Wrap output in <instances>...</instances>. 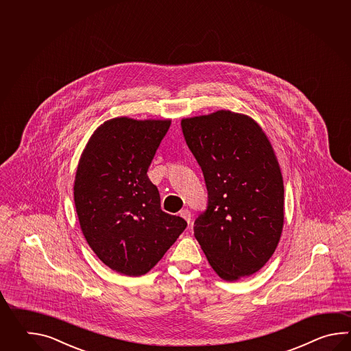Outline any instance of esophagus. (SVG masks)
<instances>
[{
  "label": "esophagus",
  "mask_w": 351,
  "mask_h": 351,
  "mask_svg": "<svg viewBox=\"0 0 351 351\" xmlns=\"http://www.w3.org/2000/svg\"><path fill=\"white\" fill-rule=\"evenodd\" d=\"M179 216L182 217V218H184L186 222L189 223V222H191V218H192V213H191L189 209H182V210L179 212Z\"/></svg>",
  "instance_id": "1"
}]
</instances>
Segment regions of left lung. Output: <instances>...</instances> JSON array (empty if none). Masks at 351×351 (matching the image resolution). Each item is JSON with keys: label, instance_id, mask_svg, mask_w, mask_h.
<instances>
[{"label": "left lung", "instance_id": "8db88e82", "mask_svg": "<svg viewBox=\"0 0 351 351\" xmlns=\"http://www.w3.org/2000/svg\"><path fill=\"white\" fill-rule=\"evenodd\" d=\"M180 125L208 192L194 236L221 278L251 276L275 252L284 226V182L272 145L254 119L228 110Z\"/></svg>", "mask_w": 351, "mask_h": 351}]
</instances>
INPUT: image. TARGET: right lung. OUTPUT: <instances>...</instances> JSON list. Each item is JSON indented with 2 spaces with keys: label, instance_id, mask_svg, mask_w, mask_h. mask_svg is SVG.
Returning <instances> with one entry per match:
<instances>
[{
  "label": "right lung",
  "instance_id": "obj_1",
  "mask_svg": "<svg viewBox=\"0 0 351 351\" xmlns=\"http://www.w3.org/2000/svg\"><path fill=\"white\" fill-rule=\"evenodd\" d=\"M171 120L115 118L91 135L75 177L82 233L108 267L141 276L153 269L186 230L160 208L148 169Z\"/></svg>",
  "mask_w": 351,
  "mask_h": 351
}]
</instances>
